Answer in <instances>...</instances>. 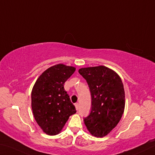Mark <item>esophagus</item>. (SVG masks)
<instances>
[{"label": "esophagus", "instance_id": "esophagus-1", "mask_svg": "<svg viewBox=\"0 0 155 155\" xmlns=\"http://www.w3.org/2000/svg\"><path fill=\"white\" fill-rule=\"evenodd\" d=\"M75 106L76 110H78V109H79V104H78V103H76V104H75Z\"/></svg>", "mask_w": 155, "mask_h": 155}]
</instances>
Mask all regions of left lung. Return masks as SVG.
Segmentation results:
<instances>
[{
	"instance_id": "left-lung-1",
	"label": "left lung",
	"mask_w": 155,
	"mask_h": 155,
	"mask_svg": "<svg viewBox=\"0 0 155 155\" xmlns=\"http://www.w3.org/2000/svg\"><path fill=\"white\" fill-rule=\"evenodd\" d=\"M79 73L87 82L91 94V110L84 121L92 135L104 137L123 114L125 96L121 78L104 66L82 68Z\"/></svg>"
}]
</instances>
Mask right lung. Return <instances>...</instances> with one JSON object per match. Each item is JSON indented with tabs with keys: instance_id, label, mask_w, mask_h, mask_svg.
I'll list each match as a JSON object with an SVG mask.
<instances>
[{
	"instance_id": "1",
	"label": "right lung",
	"mask_w": 155,
	"mask_h": 155,
	"mask_svg": "<svg viewBox=\"0 0 155 155\" xmlns=\"http://www.w3.org/2000/svg\"><path fill=\"white\" fill-rule=\"evenodd\" d=\"M75 68L62 64L45 70L35 82L31 106L35 120L46 134L55 135L63 128L69 116L76 112L64 84Z\"/></svg>"
}]
</instances>
